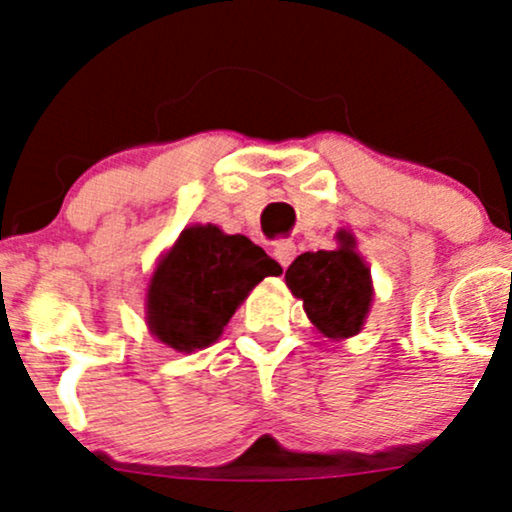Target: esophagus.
Here are the masks:
<instances>
[{"label":"esophagus","mask_w":512,"mask_h":512,"mask_svg":"<svg viewBox=\"0 0 512 512\" xmlns=\"http://www.w3.org/2000/svg\"><path fill=\"white\" fill-rule=\"evenodd\" d=\"M272 252H274V260L279 262L283 269H286L295 257V243L293 240H276Z\"/></svg>","instance_id":"esophagus-1"}]
</instances>
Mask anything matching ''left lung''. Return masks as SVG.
I'll use <instances>...</instances> for the list:
<instances>
[{
  "instance_id": "left-lung-1",
  "label": "left lung",
  "mask_w": 512,
  "mask_h": 512,
  "mask_svg": "<svg viewBox=\"0 0 512 512\" xmlns=\"http://www.w3.org/2000/svg\"><path fill=\"white\" fill-rule=\"evenodd\" d=\"M334 250L303 252L286 269V286L303 300L312 326L326 338H350L365 326L374 298L372 274L355 248V236L336 233Z\"/></svg>"
}]
</instances>
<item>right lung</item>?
Listing matches in <instances>:
<instances>
[{
    "mask_svg": "<svg viewBox=\"0 0 512 512\" xmlns=\"http://www.w3.org/2000/svg\"><path fill=\"white\" fill-rule=\"evenodd\" d=\"M279 274V262L250 238L229 236L214 224L186 226L155 264L145 322L159 343L195 353L217 341L264 276Z\"/></svg>",
    "mask_w": 512,
    "mask_h": 512,
    "instance_id": "1",
    "label": "right lung"
}]
</instances>
